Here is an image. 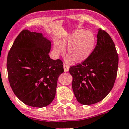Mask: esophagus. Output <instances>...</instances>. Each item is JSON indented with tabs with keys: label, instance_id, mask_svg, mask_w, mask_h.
Listing matches in <instances>:
<instances>
[{
	"label": "esophagus",
	"instance_id": "1",
	"mask_svg": "<svg viewBox=\"0 0 129 129\" xmlns=\"http://www.w3.org/2000/svg\"><path fill=\"white\" fill-rule=\"evenodd\" d=\"M69 68L70 67L69 66H67V65H66V64L63 65V69H64L65 72H67L69 70Z\"/></svg>",
	"mask_w": 129,
	"mask_h": 129
}]
</instances>
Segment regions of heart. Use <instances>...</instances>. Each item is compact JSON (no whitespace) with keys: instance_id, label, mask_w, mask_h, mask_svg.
<instances>
[{"instance_id":"obj_1","label":"heart","mask_w":129,"mask_h":129,"mask_svg":"<svg viewBox=\"0 0 129 129\" xmlns=\"http://www.w3.org/2000/svg\"><path fill=\"white\" fill-rule=\"evenodd\" d=\"M96 44V38L91 32L85 29L75 31L62 40H56L54 43V51L57 54L65 52L68 45L67 53V61L72 60L76 63L86 60L91 54Z\"/></svg>"}]
</instances>
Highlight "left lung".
<instances>
[{
    "mask_svg": "<svg viewBox=\"0 0 129 129\" xmlns=\"http://www.w3.org/2000/svg\"><path fill=\"white\" fill-rule=\"evenodd\" d=\"M118 55L110 35L98 29L97 44L89 57L71 67L72 88L76 100L91 105L104 99L113 88L118 67Z\"/></svg>",
    "mask_w": 129,
    "mask_h": 129,
    "instance_id": "left-lung-1",
    "label": "left lung"
}]
</instances>
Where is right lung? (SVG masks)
<instances>
[{"label":"right lung","instance_id":"add662e5","mask_svg":"<svg viewBox=\"0 0 129 129\" xmlns=\"http://www.w3.org/2000/svg\"><path fill=\"white\" fill-rule=\"evenodd\" d=\"M51 41L42 33L23 29L16 38L7 57L8 80L13 92L29 106L44 107L54 100L61 60L50 58Z\"/></svg>","mask_w":129,"mask_h":129}]
</instances>
